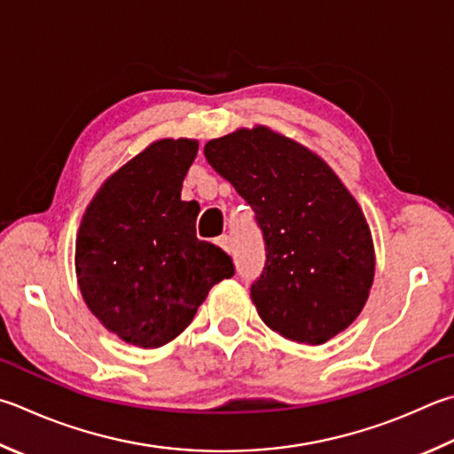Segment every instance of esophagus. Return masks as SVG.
<instances>
[{"label":"esophagus","instance_id":"34e87169","mask_svg":"<svg viewBox=\"0 0 454 454\" xmlns=\"http://www.w3.org/2000/svg\"><path fill=\"white\" fill-rule=\"evenodd\" d=\"M216 244H218L220 248L224 250V252H230V250H232V240H230V236H220L218 240H216Z\"/></svg>","mask_w":454,"mask_h":454}]
</instances>
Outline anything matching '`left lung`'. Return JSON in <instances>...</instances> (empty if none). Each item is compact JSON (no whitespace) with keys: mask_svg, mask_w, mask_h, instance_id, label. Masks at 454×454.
<instances>
[{"mask_svg":"<svg viewBox=\"0 0 454 454\" xmlns=\"http://www.w3.org/2000/svg\"><path fill=\"white\" fill-rule=\"evenodd\" d=\"M210 167L252 206L266 266L252 301L271 332L319 345L364 309L375 276L364 210L308 146L255 125L204 145Z\"/></svg>","mask_w":454,"mask_h":454,"instance_id":"1","label":"left lung"}]
</instances>
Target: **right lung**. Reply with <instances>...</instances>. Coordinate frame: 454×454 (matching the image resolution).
Here are the masks:
<instances>
[{
  "instance_id": "right-lung-1",
  "label": "right lung",
  "mask_w": 454,
  "mask_h": 454,
  "mask_svg": "<svg viewBox=\"0 0 454 454\" xmlns=\"http://www.w3.org/2000/svg\"><path fill=\"white\" fill-rule=\"evenodd\" d=\"M194 138H159L105 180L75 242L79 290L125 343L162 348L191 324L210 287L234 276L230 255L196 238L199 202L180 199Z\"/></svg>"
}]
</instances>
